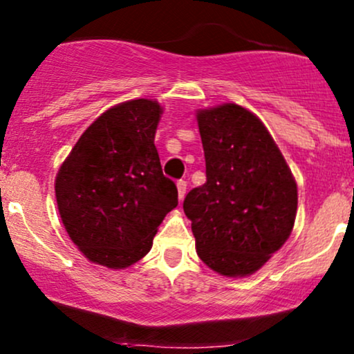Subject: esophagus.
I'll use <instances>...</instances> for the list:
<instances>
[{
  "mask_svg": "<svg viewBox=\"0 0 354 354\" xmlns=\"http://www.w3.org/2000/svg\"><path fill=\"white\" fill-rule=\"evenodd\" d=\"M176 188H178V198H180V201H183V200H185V196H186V183L185 181H178Z\"/></svg>",
  "mask_w": 354,
  "mask_h": 354,
  "instance_id": "34e87169",
  "label": "esophagus"
}]
</instances>
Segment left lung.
<instances>
[{
	"instance_id": "obj_1",
	"label": "left lung",
	"mask_w": 354,
	"mask_h": 354,
	"mask_svg": "<svg viewBox=\"0 0 354 354\" xmlns=\"http://www.w3.org/2000/svg\"><path fill=\"white\" fill-rule=\"evenodd\" d=\"M206 183L186 194L196 253L226 278L265 266L293 231L298 186L273 136L236 103L198 109Z\"/></svg>"
}]
</instances>
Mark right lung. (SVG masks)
<instances>
[{"instance_id":"1","label":"right lung","mask_w":354,"mask_h":354,"mask_svg":"<svg viewBox=\"0 0 354 354\" xmlns=\"http://www.w3.org/2000/svg\"><path fill=\"white\" fill-rule=\"evenodd\" d=\"M163 106L129 100L84 129L55 180L64 230L95 265L124 270L153 246L158 226L178 206L176 185L154 146Z\"/></svg>"}]
</instances>
